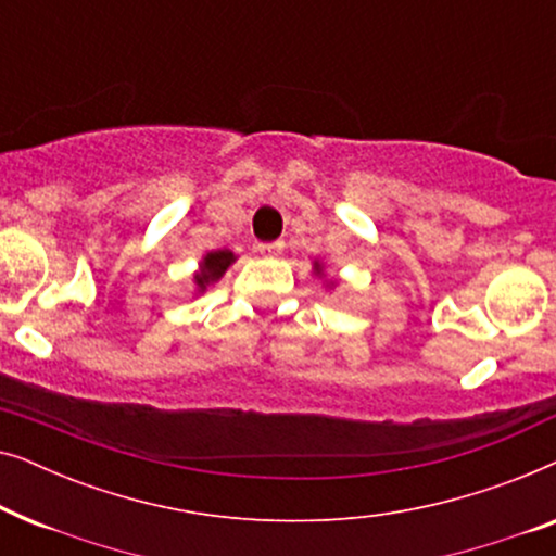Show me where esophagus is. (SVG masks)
<instances>
[{"mask_svg": "<svg viewBox=\"0 0 556 556\" xmlns=\"http://www.w3.org/2000/svg\"><path fill=\"white\" fill-rule=\"evenodd\" d=\"M257 250H261V255L265 257H278L283 253V242H263V245H257Z\"/></svg>", "mask_w": 556, "mask_h": 556, "instance_id": "1", "label": "esophagus"}]
</instances>
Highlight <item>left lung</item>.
<instances>
[{
	"label": "left lung",
	"mask_w": 556,
	"mask_h": 556,
	"mask_svg": "<svg viewBox=\"0 0 556 556\" xmlns=\"http://www.w3.org/2000/svg\"><path fill=\"white\" fill-rule=\"evenodd\" d=\"M311 273H314V276L321 280L326 288H331V291L339 286V278L326 276V265H324V261H318V257H314V261H311Z\"/></svg>",
	"instance_id": "1"
}]
</instances>
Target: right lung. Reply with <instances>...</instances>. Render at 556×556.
I'll list each match as a JSON object with an SVG mask.
<instances>
[{"label":"right lung","mask_w":556,"mask_h":556,"mask_svg":"<svg viewBox=\"0 0 556 556\" xmlns=\"http://www.w3.org/2000/svg\"><path fill=\"white\" fill-rule=\"evenodd\" d=\"M235 261H238V255H235L232 250H227V248L210 250L207 255H202V261H200V265H197V270L192 276V280H194L192 295H202L210 286L219 283V280H223V276L227 273V268H230Z\"/></svg>","instance_id":"obj_1"}]
</instances>
